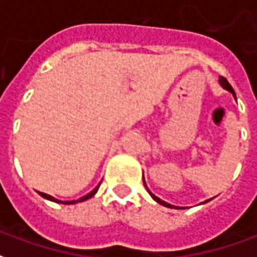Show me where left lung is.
Returning a JSON list of instances; mask_svg holds the SVG:
<instances>
[{"mask_svg":"<svg viewBox=\"0 0 257 257\" xmlns=\"http://www.w3.org/2000/svg\"><path fill=\"white\" fill-rule=\"evenodd\" d=\"M220 84H221V86L224 88V89L230 90V92H231L232 95L235 96V93H234V89H232V86H231V85H230V84H228V81H227V79L224 78V77H220ZM149 193H150V191H149ZM150 195H151V197H153V198L156 199V201H157V202H158V204L164 205V206H168V208H176V206H172V205L167 204L165 201H162V199H160V198H158V197H156L154 194H151V193H150Z\"/></svg>","mask_w":257,"mask_h":257,"instance_id":"left-lung-1","label":"left lung"}]
</instances>
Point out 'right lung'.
<instances>
[{
	"label": "right lung",
	"instance_id": "right-lung-1",
	"mask_svg": "<svg viewBox=\"0 0 257 257\" xmlns=\"http://www.w3.org/2000/svg\"><path fill=\"white\" fill-rule=\"evenodd\" d=\"M97 189H99V186H97V187H96L93 191H90L89 194H86L85 197H82V198L77 199V201H64V202H63V201H59V199H55L53 197H51V195H48V194H45V193H40V195H41V197H44V198L49 199V201H55V202H60V204H75V202H81V201H85V199H88V198H90V197H93L96 191H97Z\"/></svg>",
	"mask_w": 257,
	"mask_h": 257
}]
</instances>
